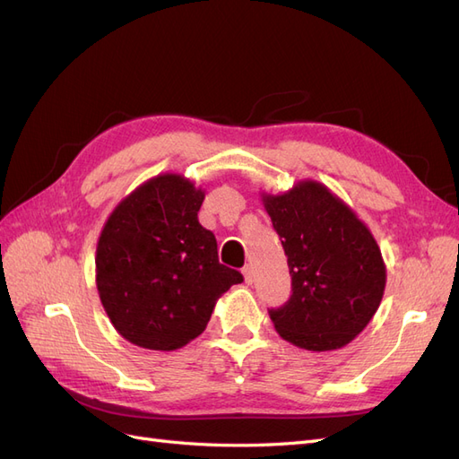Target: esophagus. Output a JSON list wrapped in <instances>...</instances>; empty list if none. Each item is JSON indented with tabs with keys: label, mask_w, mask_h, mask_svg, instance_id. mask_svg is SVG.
I'll list each match as a JSON object with an SVG mask.
<instances>
[{
	"label": "esophagus",
	"mask_w": 459,
	"mask_h": 459,
	"mask_svg": "<svg viewBox=\"0 0 459 459\" xmlns=\"http://www.w3.org/2000/svg\"><path fill=\"white\" fill-rule=\"evenodd\" d=\"M243 277H245V283H248V285L255 281V270L251 264H247V266L243 268Z\"/></svg>",
	"instance_id": "esophagus-1"
}]
</instances>
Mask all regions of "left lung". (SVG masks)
Masks as SVG:
<instances>
[{"instance_id": "8db88e82", "label": "left lung", "mask_w": 459, "mask_h": 459, "mask_svg": "<svg viewBox=\"0 0 459 459\" xmlns=\"http://www.w3.org/2000/svg\"><path fill=\"white\" fill-rule=\"evenodd\" d=\"M260 199L287 255L293 295L270 310L275 331L304 351L349 344L377 312L386 266L373 233L327 186L300 179Z\"/></svg>"}]
</instances>
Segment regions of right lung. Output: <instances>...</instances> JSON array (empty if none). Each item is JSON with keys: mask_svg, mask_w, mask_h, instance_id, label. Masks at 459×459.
<instances>
[{"mask_svg": "<svg viewBox=\"0 0 459 459\" xmlns=\"http://www.w3.org/2000/svg\"><path fill=\"white\" fill-rule=\"evenodd\" d=\"M204 191L164 172L128 193L97 239L95 285L110 324L128 342L170 352L197 339L218 299L243 281L218 262L199 224Z\"/></svg>", "mask_w": 459, "mask_h": 459, "instance_id": "1", "label": "right lung"}]
</instances>
